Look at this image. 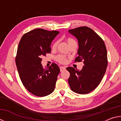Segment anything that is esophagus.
<instances>
[{
    "label": "esophagus",
    "instance_id": "esophagus-1",
    "mask_svg": "<svg viewBox=\"0 0 121 121\" xmlns=\"http://www.w3.org/2000/svg\"><path fill=\"white\" fill-rule=\"evenodd\" d=\"M60 71L62 72L63 70H65V67H60Z\"/></svg>",
    "mask_w": 121,
    "mask_h": 121
}]
</instances>
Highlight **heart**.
I'll return each mask as SVG.
<instances>
[{
	"mask_svg": "<svg viewBox=\"0 0 121 121\" xmlns=\"http://www.w3.org/2000/svg\"><path fill=\"white\" fill-rule=\"evenodd\" d=\"M65 40L67 41V43H68L69 46L71 44L73 43L76 42L75 40L71 38H65ZM58 41H56V42L53 43V44L52 46V50H55V49H56L57 46H58ZM56 60L57 61V62H58L60 63H62V64H65V63H66L67 62H68V59H67V57L61 54L58 55V56H56Z\"/></svg>",
	"mask_w": 121,
	"mask_h": 121,
	"instance_id": "1",
	"label": "heart"
}]
</instances>
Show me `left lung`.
<instances>
[{"label": "left lung", "instance_id": "8db88e82", "mask_svg": "<svg viewBox=\"0 0 121 121\" xmlns=\"http://www.w3.org/2000/svg\"><path fill=\"white\" fill-rule=\"evenodd\" d=\"M69 32L78 42V56L75 61H83L84 65L81 70L67 67L70 73L68 83L73 92L85 95L95 90L105 75L108 65L107 50L103 39L87 26H80Z\"/></svg>", "mask_w": 121, "mask_h": 121}]
</instances>
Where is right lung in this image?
Instances as JSON below:
<instances>
[{"label": "right lung", "mask_w": 121, "mask_h": 121, "mask_svg": "<svg viewBox=\"0 0 121 121\" xmlns=\"http://www.w3.org/2000/svg\"><path fill=\"white\" fill-rule=\"evenodd\" d=\"M59 32L38 28L24 34L18 46L15 58L20 79L28 91L36 96L45 97L53 92L60 73L53 63L44 68L42 56L50 53L51 42Z\"/></svg>", "instance_id": "1"}]
</instances>
